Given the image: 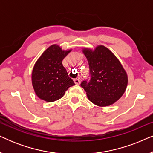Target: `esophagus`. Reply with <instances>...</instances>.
Wrapping results in <instances>:
<instances>
[{
  "label": "esophagus",
  "instance_id": "1",
  "mask_svg": "<svg viewBox=\"0 0 153 153\" xmlns=\"http://www.w3.org/2000/svg\"><path fill=\"white\" fill-rule=\"evenodd\" d=\"M74 81L75 84H76V85L80 84V79H74Z\"/></svg>",
  "mask_w": 153,
  "mask_h": 153
}]
</instances>
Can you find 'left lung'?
I'll use <instances>...</instances> for the list:
<instances>
[{
  "label": "left lung",
  "mask_w": 153,
  "mask_h": 153,
  "mask_svg": "<svg viewBox=\"0 0 153 153\" xmlns=\"http://www.w3.org/2000/svg\"><path fill=\"white\" fill-rule=\"evenodd\" d=\"M82 52L88 62L91 79L83 81V88L92 103L98 106L114 104L126 91L128 76L120 60L113 52L103 45L94 49L83 48Z\"/></svg>",
  "instance_id": "8db88e82"
}]
</instances>
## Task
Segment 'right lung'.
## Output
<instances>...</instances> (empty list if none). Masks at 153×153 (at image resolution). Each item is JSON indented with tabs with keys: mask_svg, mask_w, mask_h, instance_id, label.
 Segmentation results:
<instances>
[{
	"mask_svg": "<svg viewBox=\"0 0 153 153\" xmlns=\"http://www.w3.org/2000/svg\"><path fill=\"white\" fill-rule=\"evenodd\" d=\"M72 49L63 50L54 44L47 48L35 62L31 81L34 91L40 100L52 102L63 97L65 91L74 85L62 64Z\"/></svg>",
	"mask_w": 153,
	"mask_h": 153,
	"instance_id": "obj_1",
	"label": "right lung"
}]
</instances>
